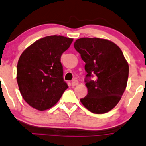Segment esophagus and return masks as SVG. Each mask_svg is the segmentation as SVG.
I'll return each instance as SVG.
<instances>
[{"label": "esophagus", "mask_w": 146, "mask_h": 146, "mask_svg": "<svg viewBox=\"0 0 146 146\" xmlns=\"http://www.w3.org/2000/svg\"><path fill=\"white\" fill-rule=\"evenodd\" d=\"M78 84V81L77 80H76V79H74V80H73L71 81V85L72 86H77V85Z\"/></svg>", "instance_id": "esophagus-1"}]
</instances>
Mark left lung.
Wrapping results in <instances>:
<instances>
[{
	"label": "left lung",
	"instance_id": "1",
	"mask_svg": "<svg viewBox=\"0 0 146 146\" xmlns=\"http://www.w3.org/2000/svg\"><path fill=\"white\" fill-rule=\"evenodd\" d=\"M74 48L86 63L88 94L80 102L93 113L108 112L120 101L128 82L129 66L122 50L113 42L98 38L78 39Z\"/></svg>",
	"mask_w": 146,
	"mask_h": 146
}]
</instances>
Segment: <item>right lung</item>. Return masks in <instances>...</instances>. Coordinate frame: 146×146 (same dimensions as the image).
<instances>
[{
    "label": "right lung",
    "instance_id": "1",
    "mask_svg": "<svg viewBox=\"0 0 146 146\" xmlns=\"http://www.w3.org/2000/svg\"><path fill=\"white\" fill-rule=\"evenodd\" d=\"M73 42L50 35L27 48L17 65V82L23 98L31 107L46 111L57 103L68 88L63 79L60 57Z\"/></svg>",
    "mask_w": 146,
    "mask_h": 146
}]
</instances>
